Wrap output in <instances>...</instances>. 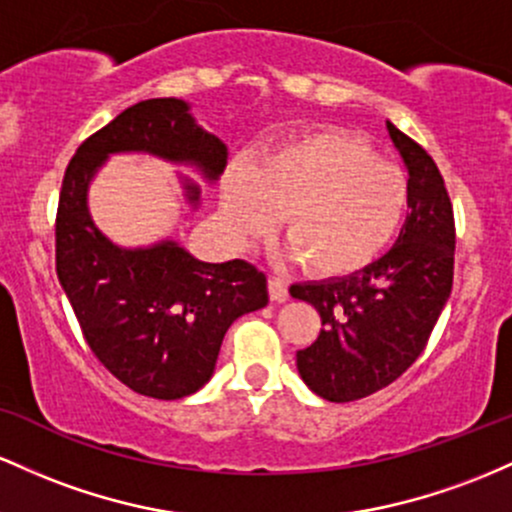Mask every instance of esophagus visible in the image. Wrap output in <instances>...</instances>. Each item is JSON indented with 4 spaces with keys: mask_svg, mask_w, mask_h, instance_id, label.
<instances>
[{
    "mask_svg": "<svg viewBox=\"0 0 512 512\" xmlns=\"http://www.w3.org/2000/svg\"><path fill=\"white\" fill-rule=\"evenodd\" d=\"M268 295H271L273 302H285L287 300L285 280H280L278 275H271V278H268Z\"/></svg>",
    "mask_w": 512,
    "mask_h": 512,
    "instance_id": "esophagus-1",
    "label": "esophagus"
}]
</instances>
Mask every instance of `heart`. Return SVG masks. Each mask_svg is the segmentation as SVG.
<instances>
[{
    "instance_id": "1",
    "label": "heart",
    "mask_w": 512,
    "mask_h": 512,
    "mask_svg": "<svg viewBox=\"0 0 512 512\" xmlns=\"http://www.w3.org/2000/svg\"><path fill=\"white\" fill-rule=\"evenodd\" d=\"M409 208L404 169L346 132H314L271 149L256 171L232 169L222 212L239 239L283 234L309 273L336 278L365 268L387 249Z\"/></svg>"
}]
</instances>
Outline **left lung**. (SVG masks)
Masks as SVG:
<instances>
[{
    "mask_svg": "<svg viewBox=\"0 0 512 512\" xmlns=\"http://www.w3.org/2000/svg\"><path fill=\"white\" fill-rule=\"evenodd\" d=\"M409 166V208L392 249L363 271L292 285L312 304L321 331L297 350L304 384L324 399L355 401L404 375L428 346L455 275V212L433 157L387 123Z\"/></svg>",
    "mask_w": 512,
    "mask_h": 512,
    "instance_id": "obj_1",
    "label": "left lung"
}]
</instances>
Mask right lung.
I'll return each instance as SVG.
<instances>
[{
	"instance_id": "add662e5",
	"label": "right lung",
	"mask_w": 512,
	"mask_h": 512,
	"mask_svg": "<svg viewBox=\"0 0 512 512\" xmlns=\"http://www.w3.org/2000/svg\"><path fill=\"white\" fill-rule=\"evenodd\" d=\"M113 152L193 162L215 181L227 147L183 101H140L79 145L57 203L55 271L89 348L132 392L181 399L210 380L232 321L266 307V275L241 258L198 261L174 241L135 251L111 244L91 222L86 186ZM188 193L195 203L198 188Z\"/></svg>"
}]
</instances>
